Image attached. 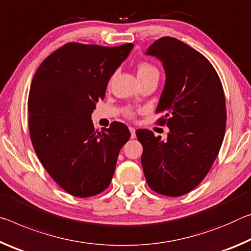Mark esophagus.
<instances>
[{
  "label": "esophagus",
  "mask_w": 251,
  "mask_h": 251,
  "mask_svg": "<svg viewBox=\"0 0 251 251\" xmlns=\"http://www.w3.org/2000/svg\"><path fill=\"white\" fill-rule=\"evenodd\" d=\"M129 130H130V133H131V139H134L135 138V129L132 128V126H130Z\"/></svg>",
  "instance_id": "1"
}]
</instances>
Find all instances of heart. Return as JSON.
I'll use <instances>...</instances> for the list:
<instances>
[{
	"label": "heart",
	"mask_w": 251,
	"mask_h": 251,
	"mask_svg": "<svg viewBox=\"0 0 251 251\" xmlns=\"http://www.w3.org/2000/svg\"><path fill=\"white\" fill-rule=\"evenodd\" d=\"M154 71H157V69H155L154 65H152L149 62H141L138 65V75H147V73L154 72ZM126 114L129 117H132L133 116L132 110H126Z\"/></svg>",
	"instance_id": "heart-1"
}]
</instances>
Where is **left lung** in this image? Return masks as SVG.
<instances>
[{
	"label": "left lung",
	"mask_w": 251,
	"mask_h": 251,
	"mask_svg": "<svg viewBox=\"0 0 251 251\" xmlns=\"http://www.w3.org/2000/svg\"><path fill=\"white\" fill-rule=\"evenodd\" d=\"M162 62L166 84L157 113L170 132L166 141L152 131H135L143 147L141 163L149 187L179 197L202 181L223 145L227 111L223 84L215 68L188 44L164 36L146 52Z\"/></svg>",
	"instance_id": "obj_1"
}]
</instances>
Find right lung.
<instances>
[{
	"label": "right lung",
	"instance_id": "1",
	"mask_svg": "<svg viewBox=\"0 0 251 251\" xmlns=\"http://www.w3.org/2000/svg\"><path fill=\"white\" fill-rule=\"evenodd\" d=\"M133 44L101 47L70 42L36 70L28 93V130L35 153L68 194L88 198L109 187L130 131L114 121L101 132L91 113L110 77Z\"/></svg>",
	"mask_w": 251,
	"mask_h": 251
}]
</instances>
